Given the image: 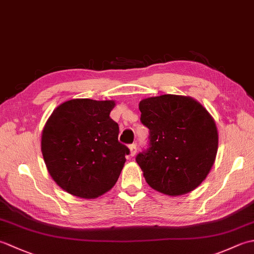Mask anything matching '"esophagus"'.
<instances>
[{
    "label": "esophagus",
    "instance_id": "esophagus-1",
    "mask_svg": "<svg viewBox=\"0 0 254 254\" xmlns=\"http://www.w3.org/2000/svg\"><path fill=\"white\" fill-rule=\"evenodd\" d=\"M128 148H130V155L133 157V156L136 154V144H131Z\"/></svg>",
    "mask_w": 254,
    "mask_h": 254
}]
</instances>
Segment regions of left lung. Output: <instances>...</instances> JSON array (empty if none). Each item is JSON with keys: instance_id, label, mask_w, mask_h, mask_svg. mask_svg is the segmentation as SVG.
I'll use <instances>...</instances> for the list:
<instances>
[{"instance_id": "left-lung-1", "label": "left lung", "mask_w": 254, "mask_h": 254, "mask_svg": "<svg viewBox=\"0 0 254 254\" xmlns=\"http://www.w3.org/2000/svg\"><path fill=\"white\" fill-rule=\"evenodd\" d=\"M138 108L149 128V148L137 155L136 163L148 186L170 196L193 191L216 158L218 132L213 117L189 96L148 97Z\"/></svg>"}]
</instances>
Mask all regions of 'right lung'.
Returning a JSON list of instances; mask_svg holds the SVG:
<instances>
[{"label": "right lung", "instance_id": "obj_1", "mask_svg": "<svg viewBox=\"0 0 254 254\" xmlns=\"http://www.w3.org/2000/svg\"><path fill=\"white\" fill-rule=\"evenodd\" d=\"M115 100L71 99L58 106L41 135V152L57 185L74 196L97 198L113 188L130 150L110 118Z\"/></svg>", "mask_w": 254, "mask_h": 254}]
</instances>
